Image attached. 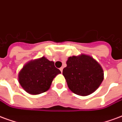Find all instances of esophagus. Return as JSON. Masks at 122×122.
<instances>
[{
  "label": "esophagus",
  "instance_id": "1",
  "mask_svg": "<svg viewBox=\"0 0 122 122\" xmlns=\"http://www.w3.org/2000/svg\"><path fill=\"white\" fill-rule=\"evenodd\" d=\"M60 71H61V72L62 73V71H63V67H60Z\"/></svg>",
  "mask_w": 122,
  "mask_h": 122
}]
</instances>
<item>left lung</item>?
Here are the masks:
<instances>
[{
  "label": "left lung",
  "mask_w": 122,
  "mask_h": 122,
  "mask_svg": "<svg viewBox=\"0 0 122 122\" xmlns=\"http://www.w3.org/2000/svg\"><path fill=\"white\" fill-rule=\"evenodd\" d=\"M63 75L69 89L75 94L87 96L95 92L103 80V71L92 56L82 54L68 58Z\"/></svg>",
  "instance_id": "1"
}]
</instances>
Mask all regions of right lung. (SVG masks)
<instances>
[{
	"label": "right lung",
	"instance_id": "add662e5",
	"mask_svg": "<svg viewBox=\"0 0 122 122\" xmlns=\"http://www.w3.org/2000/svg\"><path fill=\"white\" fill-rule=\"evenodd\" d=\"M60 73L53 61L43 56L25 64L19 72L18 80L26 92L39 95L50 88L54 78Z\"/></svg>",
	"mask_w": 122,
	"mask_h": 122
}]
</instances>
